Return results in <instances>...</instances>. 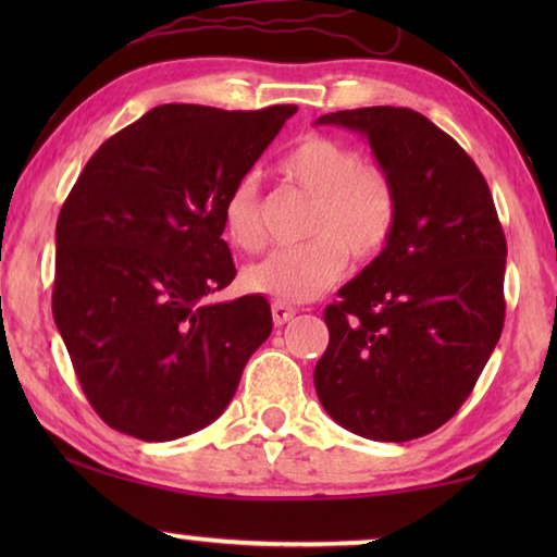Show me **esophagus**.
Masks as SVG:
<instances>
[{"label": "esophagus", "instance_id": "1", "mask_svg": "<svg viewBox=\"0 0 557 557\" xmlns=\"http://www.w3.org/2000/svg\"><path fill=\"white\" fill-rule=\"evenodd\" d=\"M271 314H273V324H286L288 319H294V314H296V309L294 307H288V304H284V301H273L271 304Z\"/></svg>", "mask_w": 557, "mask_h": 557}]
</instances>
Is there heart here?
<instances>
[{
	"mask_svg": "<svg viewBox=\"0 0 557 557\" xmlns=\"http://www.w3.org/2000/svg\"><path fill=\"white\" fill-rule=\"evenodd\" d=\"M278 172L314 197L309 240L273 248L243 271L250 294L276 301H309L342 276L347 253L364 261L377 256L398 223V193L383 166L362 162L345 141L304 136L281 157ZM223 233L235 248L263 246L261 200L253 177H243L223 205Z\"/></svg>",
	"mask_w": 557,
	"mask_h": 557,
	"instance_id": "heart-1",
	"label": "heart"
}]
</instances>
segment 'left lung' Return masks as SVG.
I'll use <instances>...</instances> for the list:
<instances>
[{
  "mask_svg": "<svg viewBox=\"0 0 557 557\" xmlns=\"http://www.w3.org/2000/svg\"><path fill=\"white\" fill-rule=\"evenodd\" d=\"M317 124L362 134L398 193L391 240L324 311L317 395L357 436L421 438L469 398L505 324L507 243L492 193L418 111L370 106Z\"/></svg>",
  "mask_w": 557,
  "mask_h": 557,
  "instance_id": "obj_1",
  "label": "left lung"
}]
</instances>
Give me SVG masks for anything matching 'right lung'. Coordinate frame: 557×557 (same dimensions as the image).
Returning a JSON list of instances; mask_svg holds the SVG:
<instances>
[{"label": "right lung", "instance_id": "1", "mask_svg": "<svg viewBox=\"0 0 557 557\" xmlns=\"http://www.w3.org/2000/svg\"><path fill=\"white\" fill-rule=\"evenodd\" d=\"M296 106L164 103L103 141L55 227L52 317L111 429L174 441L205 429L269 339L263 296L210 304L235 278L223 205Z\"/></svg>", "mask_w": 557, "mask_h": 557}]
</instances>
